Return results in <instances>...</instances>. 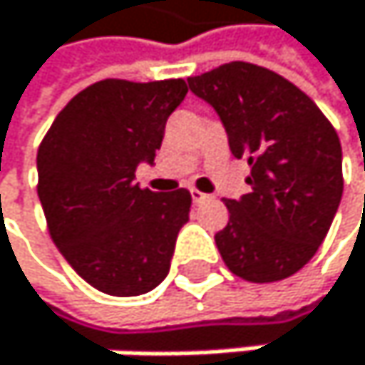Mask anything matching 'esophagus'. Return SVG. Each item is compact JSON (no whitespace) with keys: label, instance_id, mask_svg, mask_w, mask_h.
<instances>
[{"label":"esophagus","instance_id":"34e87169","mask_svg":"<svg viewBox=\"0 0 365 365\" xmlns=\"http://www.w3.org/2000/svg\"><path fill=\"white\" fill-rule=\"evenodd\" d=\"M190 197H192L195 203H201V201L210 199V195H205V192H201V190H197V188H190Z\"/></svg>","mask_w":365,"mask_h":365}]
</instances>
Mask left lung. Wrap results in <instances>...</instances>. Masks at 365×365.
I'll return each mask as SVG.
<instances>
[{"instance_id": "1", "label": "left lung", "mask_w": 365, "mask_h": 365, "mask_svg": "<svg viewBox=\"0 0 365 365\" xmlns=\"http://www.w3.org/2000/svg\"><path fill=\"white\" fill-rule=\"evenodd\" d=\"M215 107L232 155L252 168L250 192L227 199L215 234L227 269L247 282L300 272L329 234L344 192L341 144L329 118L293 83L245 61L188 78Z\"/></svg>"}]
</instances>
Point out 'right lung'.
Here are the masks:
<instances>
[{
  "mask_svg": "<svg viewBox=\"0 0 365 365\" xmlns=\"http://www.w3.org/2000/svg\"><path fill=\"white\" fill-rule=\"evenodd\" d=\"M188 93L184 78L89 85L54 118L36 153V192L54 245L93 289L118 298L155 289L188 221L186 188L135 184L153 164L168 115Z\"/></svg>",
  "mask_w": 365,
  "mask_h": 365,
  "instance_id": "obj_1",
  "label": "right lung"
}]
</instances>
